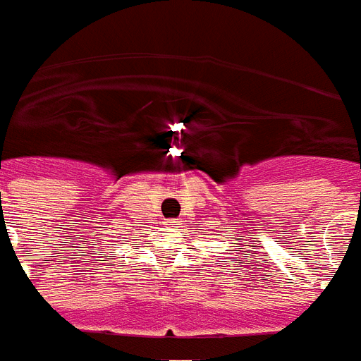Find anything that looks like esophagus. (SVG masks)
I'll use <instances>...</instances> for the list:
<instances>
[{"instance_id":"obj_1","label":"esophagus","mask_w":361,"mask_h":361,"mask_svg":"<svg viewBox=\"0 0 361 361\" xmlns=\"http://www.w3.org/2000/svg\"><path fill=\"white\" fill-rule=\"evenodd\" d=\"M164 225H166V227H169V229H176V227H178V221H176V219H169V221H164Z\"/></svg>"}]
</instances>
